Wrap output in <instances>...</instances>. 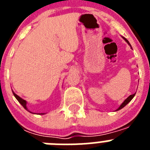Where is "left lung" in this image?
Here are the masks:
<instances>
[{
	"label": "left lung",
	"mask_w": 150,
	"mask_h": 150,
	"mask_svg": "<svg viewBox=\"0 0 150 150\" xmlns=\"http://www.w3.org/2000/svg\"><path fill=\"white\" fill-rule=\"evenodd\" d=\"M124 40H125V41H126V42L128 43V44L131 45V44H130V43H129V42H128V40L125 39V38H124ZM134 95H135V93L133 94V95H131L129 97H128V98H127L124 100V102H123L122 104L121 105H120V107H119V108H118V109L116 110H121L122 108H123V107H124L126 105V104H128V103H129V102L131 101V100H132V99L134 97Z\"/></svg>",
	"instance_id": "1"
}]
</instances>
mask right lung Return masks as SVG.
<instances>
[{"instance_id":"right-lung-1","label":"right lung","mask_w":150,"mask_h":150,"mask_svg":"<svg viewBox=\"0 0 150 150\" xmlns=\"http://www.w3.org/2000/svg\"><path fill=\"white\" fill-rule=\"evenodd\" d=\"M13 95H14V96H15L17 100H18V101L19 102V103H20L21 104H22V107H23L24 108H25V110H28V108H27V107H26V104H27V103H26V100H23V99H22V98H21L20 97L18 96V95H17L16 94L14 93V92H13ZM42 114H43V113H42Z\"/></svg>"}]
</instances>
